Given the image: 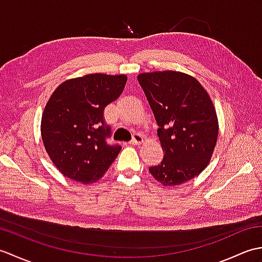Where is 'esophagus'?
I'll return each mask as SVG.
<instances>
[{
	"mask_svg": "<svg viewBox=\"0 0 262 262\" xmlns=\"http://www.w3.org/2000/svg\"><path fill=\"white\" fill-rule=\"evenodd\" d=\"M143 142H144L143 136L140 134H135L134 136H133V140H132L130 144H133V145H141Z\"/></svg>",
	"mask_w": 262,
	"mask_h": 262,
	"instance_id": "1",
	"label": "esophagus"
}]
</instances>
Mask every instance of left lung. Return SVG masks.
Returning <instances> with one entry per match:
<instances>
[{"mask_svg": "<svg viewBox=\"0 0 262 262\" xmlns=\"http://www.w3.org/2000/svg\"><path fill=\"white\" fill-rule=\"evenodd\" d=\"M164 158L149 172L163 186H179L205 170L219 137V119L207 91L193 76L177 71L141 73Z\"/></svg>", "mask_w": 262, "mask_h": 262, "instance_id": "8db88e82", "label": "left lung"}]
</instances>
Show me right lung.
<instances>
[{"instance_id":"right-lung-1","label":"right lung","mask_w":262,"mask_h":262,"mask_svg":"<svg viewBox=\"0 0 262 262\" xmlns=\"http://www.w3.org/2000/svg\"><path fill=\"white\" fill-rule=\"evenodd\" d=\"M127 75L88 74L59 84L41 117L43 146L54 165L70 179L90 185L114 162L121 147L105 137L103 110L124 90Z\"/></svg>"}]
</instances>
